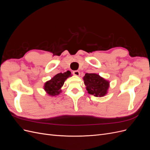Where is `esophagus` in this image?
Here are the masks:
<instances>
[{
	"mask_svg": "<svg viewBox=\"0 0 150 150\" xmlns=\"http://www.w3.org/2000/svg\"><path fill=\"white\" fill-rule=\"evenodd\" d=\"M72 73H73L74 75L77 76H79L80 75V72L79 71H74Z\"/></svg>",
	"mask_w": 150,
	"mask_h": 150,
	"instance_id": "1",
	"label": "esophagus"
}]
</instances>
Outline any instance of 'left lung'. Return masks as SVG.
I'll return each instance as SVG.
<instances>
[{
  "label": "left lung",
  "instance_id": "1",
  "mask_svg": "<svg viewBox=\"0 0 150 150\" xmlns=\"http://www.w3.org/2000/svg\"><path fill=\"white\" fill-rule=\"evenodd\" d=\"M86 90L90 94L96 97H103L107 94L110 87V82L99 74L86 73L83 78Z\"/></svg>",
  "mask_w": 150,
  "mask_h": 150
}]
</instances>
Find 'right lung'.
I'll use <instances>...</instances> for the list:
<instances>
[{
    "mask_svg": "<svg viewBox=\"0 0 150 150\" xmlns=\"http://www.w3.org/2000/svg\"><path fill=\"white\" fill-rule=\"evenodd\" d=\"M71 76V72L69 71L64 73H58L53 78L45 83L44 89L49 96H55L59 94L61 92V88L67 78Z\"/></svg>",
    "mask_w": 150,
    "mask_h": 150,
    "instance_id": "1",
    "label": "right lung"
}]
</instances>
